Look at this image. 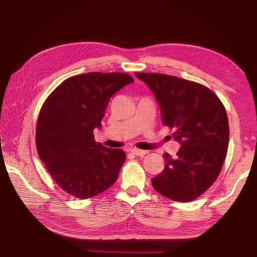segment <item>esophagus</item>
Masks as SVG:
<instances>
[{
    "label": "esophagus",
    "instance_id": "34e87169",
    "mask_svg": "<svg viewBox=\"0 0 257 257\" xmlns=\"http://www.w3.org/2000/svg\"><path fill=\"white\" fill-rule=\"evenodd\" d=\"M131 153L135 154V156H137V157H144L147 152L146 151L138 150V149H131Z\"/></svg>",
    "mask_w": 257,
    "mask_h": 257
}]
</instances>
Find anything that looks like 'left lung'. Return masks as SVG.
Returning a JSON list of instances; mask_svg holds the SVG:
<instances>
[{
  "label": "left lung",
  "instance_id": "left-lung-1",
  "mask_svg": "<svg viewBox=\"0 0 257 257\" xmlns=\"http://www.w3.org/2000/svg\"><path fill=\"white\" fill-rule=\"evenodd\" d=\"M136 76L153 92L163 124L181 145L175 158L164 153L165 168L152 178L153 188L173 201H192L213 185L226 158L229 125L224 106L201 84L163 73Z\"/></svg>",
  "mask_w": 257,
  "mask_h": 257
}]
</instances>
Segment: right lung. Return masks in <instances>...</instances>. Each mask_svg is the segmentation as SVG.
<instances>
[{"label":"right lung","instance_id":"add662e5","mask_svg":"<svg viewBox=\"0 0 257 257\" xmlns=\"http://www.w3.org/2000/svg\"><path fill=\"white\" fill-rule=\"evenodd\" d=\"M135 82L122 72H89L64 80L38 115L36 147L42 163L62 189L79 199L106 191L117 180L126 154L96 143L108 100Z\"/></svg>","mask_w":257,"mask_h":257}]
</instances>
